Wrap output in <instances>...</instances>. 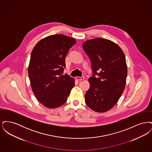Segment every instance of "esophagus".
Wrapping results in <instances>:
<instances>
[{"mask_svg":"<svg viewBox=\"0 0 152 152\" xmlns=\"http://www.w3.org/2000/svg\"><path fill=\"white\" fill-rule=\"evenodd\" d=\"M76 79L77 80H83L84 79V76H81V77L77 76V77H76Z\"/></svg>","mask_w":152,"mask_h":152,"instance_id":"1","label":"esophagus"}]
</instances>
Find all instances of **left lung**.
<instances>
[{
    "instance_id": "left-lung-1",
    "label": "left lung",
    "mask_w": 152,
    "mask_h": 152,
    "mask_svg": "<svg viewBox=\"0 0 152 152\" xmlns=\"http://www.w3.org/2000/svg\"><path fill=\"white\" fill-rule=\"evenodd\" d=\"M83 48L93 72L88 79L86 104L95 112H107L115 106L125 88L128 72L125 55L117 44L104 38L87 40Z\"/></svg>"
}]
</instances>
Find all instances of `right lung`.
Returning <instances> with one entry per match:
<instances>
[{"label":"right lung","mask_w":152,"mask_h":152,"mask_svg":"<svg viewBox=\"0 0 152 152\" xmlns=\"http://www.w3.org/2000/svg\"><path fill=\"white\" fill-rule=\"evenodd\" d=\"M76 43L61 34L47 36L39 41L32 51L28 76L36 99L45 107L58 108L67 100L75 80L63 75L65 57Z\"/></svg>","instance_id":"add662e5"}]
</instances>
